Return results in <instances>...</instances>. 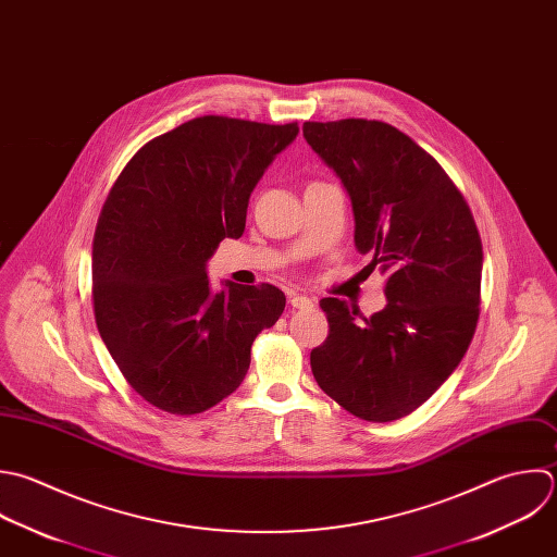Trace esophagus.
Here are the masks:
<instances>
[{
  "mask_svg": "<svg viewBox=\"0 0 557 557\" xmlns=\"http://www.w3.org/2000/svg\"><path fill=\"white\" fill-rule=\"evenodd\" d=\"M290 306H293V308H312L314 301H312L310 297H306V295L293 293V295H290Z\"/></svg>",
  "mask_w": 557,
  "mask_h": 557,
  "instance_id": "1",
  "label": "esophagus"
}]
</instances>
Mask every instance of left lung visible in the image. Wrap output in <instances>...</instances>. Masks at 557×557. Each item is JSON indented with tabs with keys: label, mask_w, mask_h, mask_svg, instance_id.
<instances>
[{
	"label": "left lung",
	"mask_w": 557,
	"mask_h": 557,
	"mask_svg": "<svg viewBox=\"0 0 557 557\" xmlns=\"http://www.w3.org/2000/svg\"><path fill=\"white\" fill-rule=\"evenodd\" d=\"M308 145L351 197L356 249L386 275L382 312L321 299L330 334L317 384L354 417L388 423L423 406L465 358L480 319L482 238L458 186L384 121H306ZM360 315L363 321L358 322Z\"/></svg>",
	"instance_id": "obj_1"
}]
</instances>
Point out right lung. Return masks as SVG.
<instances>
[{
    "label": "right lung",
    "instance_id": "add662e5",
    "mask_svg": "<svg viewBox=\"0 0 557 557\" xmlns=\"http://www.w3.org/2000/svg\"><path fill=\"white\" fill-rule=\"evenodd\" d=\"M299 134L197 116L143 145L110 188L92 238V310L127 384L171 414H199L247 375L286 297L271 284L210 290L206 262L240 238L258 180Z\"/></svg>",
    "mask_w": 557,
    "mask_h": 557
}]
</instances>
